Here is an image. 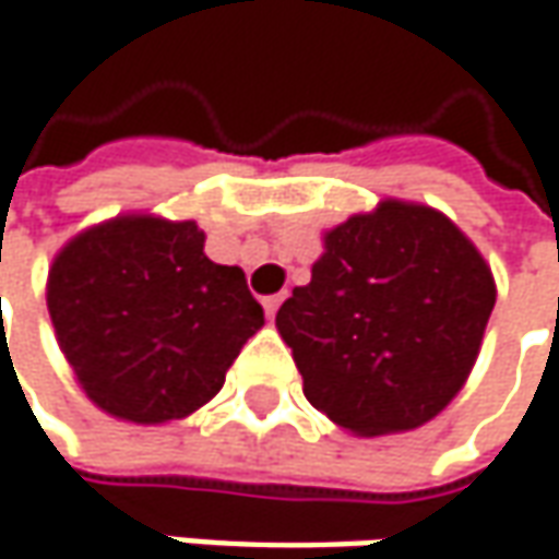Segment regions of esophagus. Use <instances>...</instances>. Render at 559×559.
<instances>
[{
    "label": "esophagus",
    "mask_w": 559,
    "mask_h": 559,
    "mask_svg": "<svg viewBox=\"0 0 559 559\" xmlns=\"http://www.w3.org/2000/svg\"><path fill=\"white\" fill-rule=\"evenodd\" d=\"M281 300H284L281 294H275V297H265V300H262V309H265V316H269V319H275V312H278Z\"/></svg>",
    "instance_id": "34e87169"
}]
</instances>
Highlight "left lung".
Returning a JSON list of instances; mask_svg holds the SVG:
<instances>
[{
  "instance_id": "obj_1",
  "label": "left lung",
  "mask_w": 559,
  "mask_h": 559,
  "mask_svg": "<svg viewBox=\"0 0 559 559\" xmlns=\"http://www.w3.org/2000/svg\"><path fill=\"white\" fill-rule=\"evenodd\" d=\"M495 275L448 215L384 200L325 234L275 316L306 401L353 435L419 428L473 372Z\"/></svg>"
}]
</instances>
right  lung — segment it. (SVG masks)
<instances>
[{
	"instance_id": "right-lung-1",
	"label": "right lung",
	"mask_w": 559,
	"mask_h": 559,
	"mask_svg": "<svg viewBox=\"0 0 559 559\" xmlns=\"http://www.w3.org/2000/svg\"><path fill=\"white\" fill-rule=\"evenodd\" d=\"M197 222L118 215L68 240L46 306L84 394L115 419H183L225 384L265 316Z\"/></svg>"
}]
</instances>
